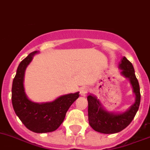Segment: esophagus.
Instances as JSON below:
<instances>
[{"label": "esophagus", "instance_id": "1", "mask_svg": "<svg viewBox=\"0 0 150 150\" xmlns=\"http://www.w3.org/2000/svg\"><path fill=\"white\" fill-rule=\"evenodd\" d=\"M88 91H89V89H88L87 87H82L81 89H80V96H85L86 95V93H88Z\"/></svg>", "mask_w": 150, "mask_h": 150}]
</instances>
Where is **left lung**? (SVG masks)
<instances>
[{
    "label": "left lung",
    "mask_w": 150,
    "mask_h": 150,
    "mask_svg": "<svg viewBox=\"0 0 150 150\" xmlns=\"http://www.w3.org/2000/svg\"><path fill=\"white\" fill-rule=\"evenodd\" d=\"M118 68L121 70V75L128 79L135 95L134 103L125 112H110L105 108L100 100L96 96L89 94L88 100V118L91 127L97 132L111 134L118 133L126 128L133 121L139 109L140 93L138 80L132 64L123 57L119 63Z\"/></svg>",
    "instance_id": "left-lung-1"
}]
</instances>
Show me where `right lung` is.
Returning <instances> with one entry per match:
<instances>
[{
	"label": "right lung",
	"instance_id": "obj_1",
	"mask_svg": "<svg viewBox=\"0 0 150 150\" xmlns=\"http://www.w3.org/2000/svg\"><path fill=\"white\" fill-rule=\"evenodd\" d=\"M38 52L35 51L29 54L18 66L13 81L12 104L16 115L29 130L35 133H48L59 127L80 93L63 95L52 102L38 103L30 100L24 89V76L26 67Z\"/></svg>",
	"mask_w": 150,
	"mask_h": 150
}]
</instances>
